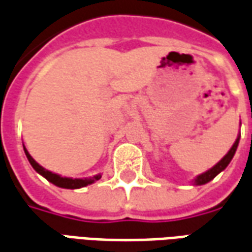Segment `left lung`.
I'll use <instances>...</instances> for the list:
<instances>
[{"label": "left lung", "mask_w": 252, "mask_h": 252, "mask_svg": "<svg viewBox=\"0 0 252 252\" xmlns=\"http://www.w3.org/2000/svg\"><path fill=\"white\" fill-rule=\"evenodd\" d=\"M238 144H239V137L236 139V142L233 143V146L231 147V150L228 151V154L224 157V158L219 162V163L216 164V166H213L211 170H208V171H205L204 174L198 175L197 178L194 180V184L195 185H204V184H206V182H209V181H212L215 177H216L220 171H222V170L227 167L228 164H229V162H231V159L233 158V155H235V151H236V148H238Z\"/></svg>", "instance_id": "1"}]
</instances>
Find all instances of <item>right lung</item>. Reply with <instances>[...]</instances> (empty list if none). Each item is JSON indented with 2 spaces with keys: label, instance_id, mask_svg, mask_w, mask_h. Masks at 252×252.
Listing matches in <instances>:
<instances>
[{
  "label": "right lung",
  "instance_id": "1",
  "mask_svg": "<svg viewBox=\"0 0 252 252\" xmlns=\"http://www.w3.org/2000/svg\"><path fill=\"white\" fill-rule=\"evenodd\" d=\"M24 151H25V155H27V158H28V160H30V163L32 164V167L39 173V174H41L46 180H48L51 184H54V185L59 186V188H64V189H79V188H83V186L86 185H90V184H93L94 181H98L99 178H101V175H95V177H93V178H89V180H72V178H66V177H61V175L58 174H54V173H51V171H48V170H46L44 167H41L40 164L36 162L35 159L31 157L30 154H28V151L25 150L24 147Z\"/></svg>",
  "mask_w": 252,
  "mask_h": 252
}]
</instances>
